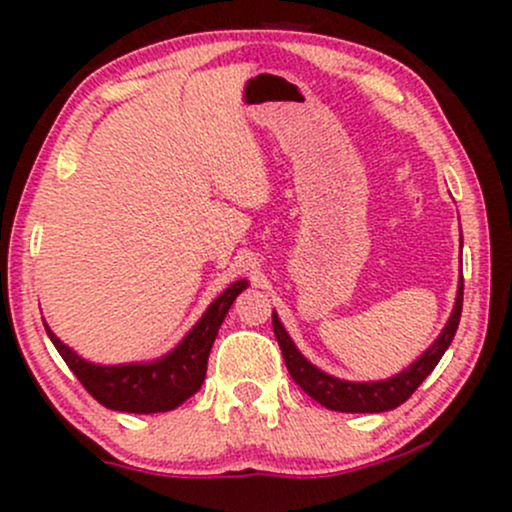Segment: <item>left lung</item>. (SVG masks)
Listing matches in <instances>:
<instances>
[{"label":"left lung","instance_id":"obj_1","mask_svg":"<svg viewBox=\"0 0 512 512\" xmlns=\"http://www.w3.org/2000/svg\"><path fill=\"white\" fill-rule=\"evenodd\" d=\"M462 293L464 284L460 276V281H457L455 305H452V313L448 317V322H445L443 332L438 334L436 342L428 346L414 363H409V368H404L402 373L385 380H370V383L334 378V375L313 366V363L298 351V346L293 344V339L289 337V332H286V327L281 325L276 310H272V325L276 342L281 346V356H284L286 361V368H289L296 385H301L305 395H310L315 402H320L322 407L332 411H346V414H378V411L397 409L399 404L407 402V399L414 395L416 387L424 383L428 375H431V370L438 366V361L452 344L457 325H460Z\"/></svg>","mask_w":512,"mask_h":512}]
</instances>
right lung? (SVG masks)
<instances>
[{
  "label": "right lung",
  "mask_w": 512,
  "mask_h": 512,
  "mask_svg": "<svg viewBox=\"0 0 512 512\" xmlns=\"http://www.w3.org/2000/svg\"><path fill=\"white\" fill-rule=\"evenodd\" d=\"M248 289V279H238L228 286L221 296H216L204 310L190 332L180 339L175 349L154 361L139 363H115V366H101L81 358L72 346H67L50 330L43 320L50 342L60 351L72 373L81 380L88 395L115 411H129V414H158L180 407L202 387L207 375L209 351L214 346L216 334L226 317L228 308L236 301L238 293Z\"/></svg>",
  "instance_id": "right-lung-1"
}]
</instances>
